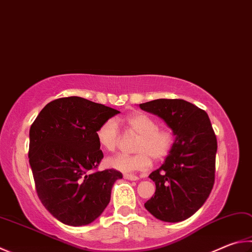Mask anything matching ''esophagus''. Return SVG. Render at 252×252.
Returning a JSON list of instances; mask_svg holds the SVG:
<instances>
[{"label":"esophagus","instance_id":"34e87169","mask_svg":"<svg viewBox=\"0 0 252 252\" xmlns=\"http://www.w3.org/2000/svg\"><path fill=\"white\" fill-rule=\"evenodd\" d=\"M123 178L127 181H138L139 180V177L136 175H133V174H127V173L123 174Z\"/></svg>","mask_w":252,"mask_h":252}]
</instances>
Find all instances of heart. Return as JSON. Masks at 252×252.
<instances>
[{"mask_svg":"<svg viewBox=\"0 0 252 252\" xmlns=\"http://www.w3.org/2000/svg\"><path fill=\"white\" fill-rule=\"evenodd\" d=\"M125 123L131 132L138 134L135 142V154H117L107 159L109 167L117 171L130 173L143 171L151 166L152 158L155 161L165 158L174 146V133L171 127L158 126L157 119L142 112H134L126 116ZM100 148L104 151L116 150L120 139V132L116 120L108 119L95 131Z\"/></svg>","mask_w":252,"mask_h":252,"instance_id":"1","label":"heart"}]
</instances>
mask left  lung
I'll list each match as a JSON object with an SVG mask.
<instances>
[{"instance_id":"obj_1","label":"left lung","mask_w":252,"mask_h":252,"mask_svg":"<svg viewBox=\"0 0 252 252\" xmlns=\"http://www.w3.org/2000/svg\"><path fill=\"white\" fill-rule=\"evenodd\" d=\"M140 108L163 119L176 135L165 162L149 175L157 189L144 207L159 220H185L204 205L215 183L217 139L208 114L182 99H157Z\"/></svg>"}]
</instances>
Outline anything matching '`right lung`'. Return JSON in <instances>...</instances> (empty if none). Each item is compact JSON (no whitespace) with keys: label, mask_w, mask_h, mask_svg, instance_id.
<instances>
[{"label":"right lung","mask_w":252,"mask_h":252,"mask_svg":"<svg viewBox=\"0 0 252 252\" xmlns=\"http://www.w3.org/2000/svg\"><path fill=\"white\" fill-rule=\"evenodd\" d=\"M120 111L80 97L53 100L30 130V165L36 191L48 212L69 226H84L102 214L122 174L95 171L103 158L95 131Z\"/></svg>","instance_id":"obj_1"}]
</instances>
